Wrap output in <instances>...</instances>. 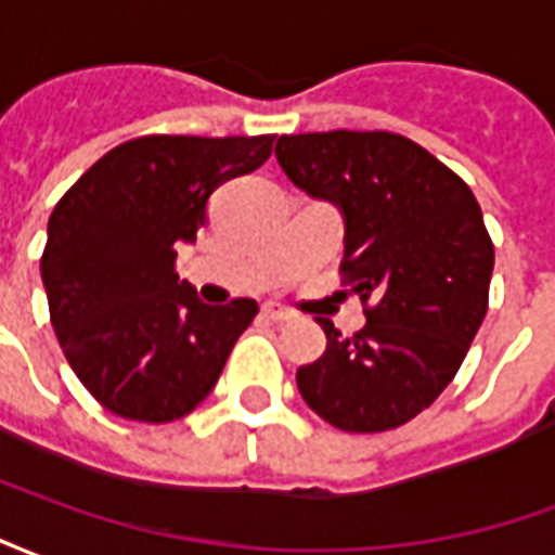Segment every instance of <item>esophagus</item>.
<instances>
[{"instance_id": "obj_1", "label": "esophagus", "mask_w": 555, "mask_h": 555, "mask_svg": "<svg viewBox=\"0 0 555 555\" xmlns=\"http://www.w3.org/2000/svg\"><path fill=\"white\" fill-rule=\"evenodd\" d=\"M261 314L270 318V321H291V318H294V312L285 309V306H279V302H264V306H261Z\"/></svg>"}]
</instances>
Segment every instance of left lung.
Segmentation results:
<instances>
[{"label":"left lung","instance_id":"obj_1","mask_svg":"<svg viewBox=\"0 0 555 555\" xmlns=\"http://www.w3.org/2000/svg\"><path fill=\"white\" fill-rule=\"evenodd\" d=\"M282 171L345 217L341 282L365 326L333 321L321 360L297 369L302 401L350 434L404 425L461 369L488 314L493 243L476 195L413 139L386 130L279 137Z\"/></svg>","mask_w":555,"mask_h":555}]
</instances>
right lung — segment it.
Wrapping results in <instances>:
<instances>
[{"label": "right lung", "instance_id": "add662e5", "mask_svg": "<svg viewBox=\"0 0 555 555\" xmlns=\"http://www.w3.org/2000/svg\"><path fill=\"white\" fill-rule=\"evenodd\" d=\"M276 137H139L103 154L47 225L41 279L59 345L115 416L175 422L217 386L255 300L207 306L175 273L219 183L255 171Z\"/></svg>", "mask_w": 555, "mask_h": 555}]
</instances>
